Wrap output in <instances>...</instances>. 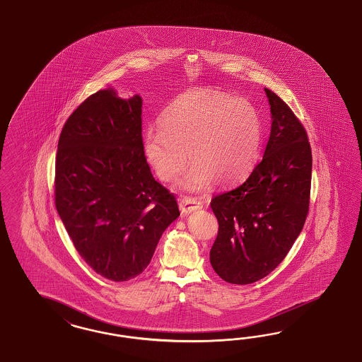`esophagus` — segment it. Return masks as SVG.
Returning a JSON list of instances; mask_svg holds the SVG:
<instances>
[{"label": "esophagus", "mask_w": 362, "mask_h": 362, "mask_svg": "<svg viewBox=\"0 0 362 362\" xmlns=\"http://www.w3.org/2000/svg\"><path fill=\"white\" fill-rule=\"evenodd\" d=\"M203 207V203L200 200H197L195 197H183L179 200V209L182 211V214H189L192 211H197Z\"/></svg>", "instance_id": "esophagus-1"}]
</instances>
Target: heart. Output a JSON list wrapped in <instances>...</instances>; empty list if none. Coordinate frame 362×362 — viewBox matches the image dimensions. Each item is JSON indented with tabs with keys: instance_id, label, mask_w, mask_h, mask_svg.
I'll use <instances>...</instances> for the list:
<instances>
[{
	"instance_id": "obj_1",
	"label": "heart",
	"mask_w": 362,
	"mask_h": 362,
	"mask_svg": "<svg viewBox=\"0 0 362 362\" xmlns=\"http://www.w3.org/2000/svg\"><path fill=\"white\" fill-rule=\"evenodd\" d=\"M262 142L257 110L244 98L199 88L171 103L159 129L144 134L143 148L159 179L174 183L192 163L185 186L199 191L214 180L230 186L247 175L256 162Z\"/></svg>"
}]
</instances>
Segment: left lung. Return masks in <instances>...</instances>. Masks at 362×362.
I'll list each match as a JSON object with an SVG mask.
<instances>
[{
    "mask_svg": "<svg viewBox=\"0 0 362 362\" xmlns=\"http://www.w3.org/2000/svg\"><path fill=\"white\" fill-rule=\"evenodd\" d=\"M272 127L263 159L240 186L212 197L219 230L209 251L230 284L271 274L292 248L309 211L312 150L307 130L283 99L265 88Z\"/></svg>",
    "mask_w": 362,
    "mask_h": 362,
    "instance_id": "8db88e82",
    "label": "left lung"
}]
</instances>
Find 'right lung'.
Instances as JSON below:
<instances>
[{"label":"right lung","instance_id":"right-lung-1","mask_svg":"<svg viewBox=\"0 0 362 362\" xmlns=\"http://www.w3.org/2000/svg\"><path fill=\"white\" fill-rule=\"evenodd\" d=\"M54 199L76 250L97 274L127 281L146 269L180 212L147 165L139 95L100 90L73 111L58 141Z\"/></svg>","mask_w":362,"mask_h":362}]
</instances>
